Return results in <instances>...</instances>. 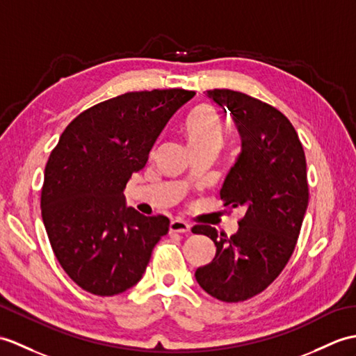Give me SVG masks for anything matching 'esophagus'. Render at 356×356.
Wrapping results in <instances>:
<instances>
[{"mask_svg":"<svg viewBox=\"0 0 356 356\" xmlns=\"http://www.w3.org/2000/svg\"><path fill=\"white\" fill-rule=\"evenodd\" d=\"M191 230V225L184 220H172L170 222V232L171 234H186Z\"/></svg>","mask_w":356,"mask_h":356,"instance_id":"1","label":"esophagus"}]
</instances>
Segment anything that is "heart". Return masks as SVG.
I'll use <instances>...</instances> for the list:
<instances>
[{"mask_svg": "<svg viewBox=\"0 0 356 356\" xmlns=\"http://www.w3.org/2000/svg\"><path fill=\"white\" fill-rule=\"evenodd\" d=\"M184 135L189 150L200 147H221L225 126L218 112L209 104H202L188 115L184 122Z\"/></svg>", "mask_w": 356, "mask_h": 356, "instance_id": "obj_1", "label": "heart"}]
</instances>
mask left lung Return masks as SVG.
<instances>
[{
    "mask_svg": "<svg viewBox=\"0 0 356 356\" xmlns=\"http://www.w3.org/2000/svg\"><path fill=\"white\" fill-rule=\"evenodd\" d=\"M208 97L230 113L241 136V153L220 197L245 213L232 236L193 227L217 245L216 258L197 268L195 279L212 297L235 303L266 290L291 258L309 200L307 159L293 124L276 107L230 89L208 90Z\"/></svg>",
    "mask_w": 356,
    "mask_h": 356,
    "instance_id": "8db88e82",
    "label": "left lung"
}]
</instances>
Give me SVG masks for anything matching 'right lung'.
Returning <instances> with one entry per match:
<instances>
[{
  "label": "right lung",
  "mask_w": 356,
  "mask_h": 356,
  "mask_svg": "<svg viewBox=\"0 0 356 356\" xmlns=\"http://www.w3.org/2000/svg\"><path fill=\"white\" fill-rule=\"evenodd\" d=\"M194 95L153 89L98 103L68 124L49 154L40 193L44 226L57 261L85 291L115 296L136 285L168 234L165 216L145 217L126 206L124 188Z\"/></svg>",
  "instance_id": "add662e5"
}]
</instances>
